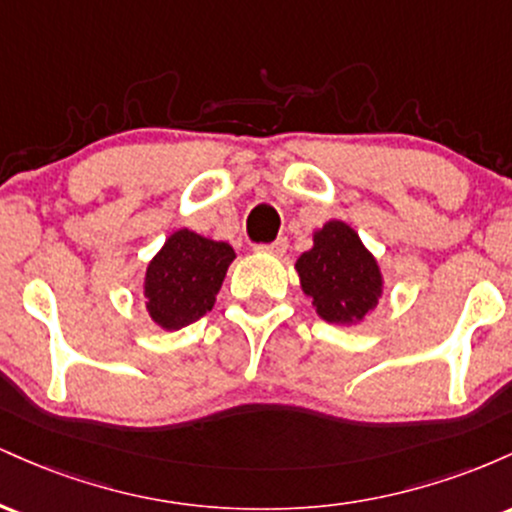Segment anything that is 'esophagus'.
<instances>
[{
	"mask_svg": "<svg viewBox=\"0 0 512 512\" xmlns=\"http://www.w3.org/2000/svg\"><path fill=\"white\" fill-rule=\"evenodd\" d=\"M286 248H289V240L286 238H276L274 243L269 245H257V252H264V255H272V257H284Z\"/></svg>",
	"mask_w": 512,
	"mask_h": 512,
	"instance_id": "esophagus-1",
	"label": "esophagus"
}]
</instances>
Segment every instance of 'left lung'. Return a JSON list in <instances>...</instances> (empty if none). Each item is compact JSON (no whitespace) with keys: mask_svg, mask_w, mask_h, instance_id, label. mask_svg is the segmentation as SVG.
Wrapping results in <instances>:
<instances>
[{"mask_svg":"<svg viewBox=\"0 0 512 512\" xmlns=\"http://www.w3.org/2000/svg\"><path fill=\"white\" fill-rule=\"evenodd\" d=\"M296 272L315 313L330 325H361L383 298V269L346 221L330 219L317 228L313 248L296 260Z\"/></svg>","mask_w":512,"mask_h":512,"instance_id":"1","label":"left lung"}]
</instances>
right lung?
Wrapping results in <instances>:
<instances>
[{
	"instance_id": "obj_1",
	"label": "right lung",
	"mask_w": 512,
	"mask_h": 512,
	"mask_svg": "<svg viewBox=\"0 0 512 512\" xmlns=\"http://www.w3.org/2000/svg\"><path fill=\"white\" fill-rule=\"evenodd\" d=\"M236 250L223 240H211L178 228L151 257L144 272V308L151 322L173 332L192 325L216 303Z\"/></svg>"
}]
</instances>
